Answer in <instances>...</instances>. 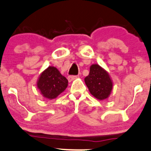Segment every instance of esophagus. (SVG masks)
<instances>
[{"mask_svg":"<svg viewBox=\"0 0 151 151\" xmlns=\"http://www.w3.org/2000/svg\"><path fill=\"white\" fill-rule=\"evenodd\" d=\"M77 77H78V76H69V77H68V79L69 82H71L72 80H75V79H77Z\"/></svg>","mask_w":151,"mask_h":151,"instance_id":"obj_1","label":"esophagus"}]
</instances>
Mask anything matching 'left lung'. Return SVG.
<instances>
[{
    "mask_svg": "<svg viewBox=\"0 0 151 151\" xmlns=\"http://www.w3.org/2000/svg\"><path fill=\"white\" fill-rule=\"evenodd\" d=\"M85 83L90 93L99 101L107 99L113 87L109 73L98 64L90 66L89 74L85 78Z\"/></svg>",
    "mask_w": 151,
    "mask_h": 151,
    "instance_id": "obj_1",
    "label": "left lung"
}]
</instances>
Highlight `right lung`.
<instances>
[{"label":"right lung","instance_id":"right-lung-1","mask_svg":"<svg viewBox=\"0 0 151 151\" xmlns=\"http://www.w3.org/2000/svg\"><path fill=\"white\" fill-rule=\"evenodd\" d=\"M67 79L54 66H49L38 78L36 86L40 94L46 99L56 98L68 86Z\"/></svg>","mask_w":151,"mask_h":151}]
</instances>
